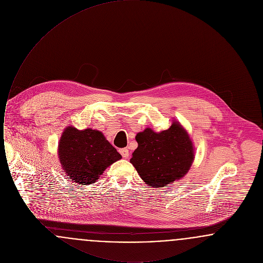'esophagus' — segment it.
Here are the masks:
<instances>
[{
	"instance_id": "obj_1",
	"label": "esophagus",
	"mask_w": 263,
	"mask_h": 263,
	"mask_svg": "<svg viewBox=\"0 0 263 263\" xmlns=\"http://www.w3.org/2000/svg\"><path fill=\"white\" fill-rule=\"evenodd\" d=\"M119 153H120L121 156H122L123 158H125V159H127V158L129 157V151H128V149H126V148H124V149H120Z\"/></svg>"
}]
</instances>
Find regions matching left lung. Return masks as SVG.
Masks as SVG:
<instances>
[{"instance_id": "left-lung-1", "label": "left lung", "mask_w": 263, "mask_h": 263, "mask_svg": "<svg viewBox=\"0 0 263 263\" xmlns=\"http://www.w3.org/2000/svg\"><path fill=\"white\" fill-rule=\"evenodd\" d=\"M135 138L138 148L130 163L147 184L165 187L187 174L194 160V148L178 122L159 133L146 128Z\"/></svg>"}]
</instances>
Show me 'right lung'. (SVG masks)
I'll use <instances>...</instances> for the list:
<instances>
[{"label":"right lung","instance_id":"1","mask_svg":"<svg viewBox=\"0 0 263 263\" xmlns=\"http://www.w3.org/2000/svg\"><path fill=\"white\" fill-rule=\"evenodd\" d=\"M58 155L67 176L83 185L95 183L106 167L122 158L100 131L72 126L63 132Z\"/></svg>","mask_w":263,"mask_h":263}]
</instances>
